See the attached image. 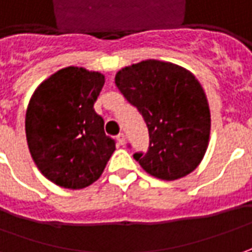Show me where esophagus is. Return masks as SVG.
<instances>
[{
	"instance_id": "esophagus-1",
	"label": "esophagus",
	"mask_w": 252,
	"mask_h": 252,
	"mask_svg": "<svg viewBox=\"0 0 252 252\" xmlns=\"http://www.w3.org/2000/svg\"><path fill=\"white\" fill-rule=\"evenodd\" d=\"M117 142H119V145H124L126 143V135L123 132H120L117 135Z\"/></svg>"
}]
</instances>
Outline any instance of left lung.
<instances>
[{
    "mask_svg": "<svg viewBox=\"0 0 252 252\" xmlns=\"http://www.w3.org/2000/svg\"><path fill=\"white\" fill-rule=\"evenodd\" d=\"M116 85L148 126V152L133 155L140 167L164 181L194 171L211 128L208 102L196 77L181 66L150 59L120 70Z\"/></svg>",
    "mask_w": 252,
    "mask_h": 252,
    "instance_id": "8db88e82",
    "label": "left lung"
}]
</instances>
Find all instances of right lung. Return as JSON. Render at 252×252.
I'll return each mask as SVG.
<instances>
[{
  "label": "right lung",
  "instance_id": "1",
  "mask_svg": "<svg viewBox=\"0 0 252 252\" xmlns=\"http://www.w3.org/2000/svg\"><path fill=\"white\" fill-rule=\"evenodd\" d=\"M104 76L62 68L35 90L26 113V138L41 174L67 189H83L102 175L116 150L94 104Z\"/></svg>",
  "mask_w": 252,
  "mask_h": 252
}]
</instances>
